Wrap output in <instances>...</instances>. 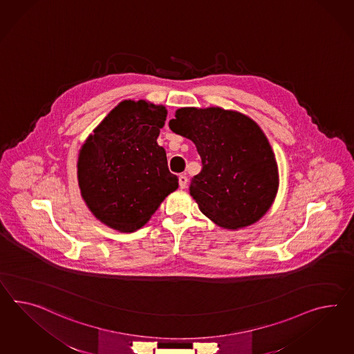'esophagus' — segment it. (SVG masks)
Segmentation results:
<instances>
[{
  "mask_svg": "<svg viewBox=\"0 0 354 354\" xmlns=\"http://www.w3.org/2000/svg\"><path fill=\"white\" fill-rule=\"evenodd\" d=\"M187 181H189V178H187V176H186V174H180V177H178V183H180V187H181V189H186V186H187Z\"/></svg>",
  "mask_w": 354,
  "mask_h": 354,
  "instance_id": "obj_1",
  "label": "esophagus"
}]
</instances>
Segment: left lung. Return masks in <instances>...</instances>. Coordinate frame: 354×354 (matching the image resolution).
<instances>
[{
  "label": "left lung",
  "mask_w": 354,
  "mask_h": 354,
  "mask_svg": "<svg viewBox=\"0 0 354 354\" xmlns=\"http://www.w3.org/2000/svg\"><path fill=\"white\" fill-rule=\"evenodd\" d=\"M169 128L196 146L203 168L191 180L190 194L216 225L250 226L271 208L279 189L277 163L253 119L221 108H181Z\"/></svg>",
  "instance_id": "8db88e82"
}]
</instances>
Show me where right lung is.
<instances>
[{"mask_svg": "<svg viewBox=\"0 0 354 354\" xmlns=\"http://www.w3.org/2000/svg\"><path fill=\"white\" fill-rule=\"evenodd\" d=\"M165 118L163 105L122 101L82 146L77 163L82 198L106 226L136 231L177 190L178 178L156 142Z\"/></svg>", "mask_w": 354, "mask_h": 354, "instance_id": "obj_1", "label": "right lung"}]
</instances>
